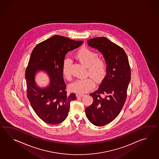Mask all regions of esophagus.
Segmentation results:
<instances>
[{
	"mask_svg": "<svg viewBox=\"0 0 159 159\" xmlns=\"http://www.w3.org/2000/svg\"><path fill=\"white\" fill-rule=\"evenodd\" d=\"M84 95V94H82V93H77V97H82Z\"/></svg>",
	"mask_w": 159,
	"mask_h": 159,
	"instance_id": "obj_1",
	"label": "esophagus"
}]
</instances>
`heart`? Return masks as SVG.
Returning a JSON list of instances; mask_svg holds the SVG:
<instances>
[{"instance_id":"heart-1","label":"heart","mask_w":159,"mask_h":159,"mask_svg":"<svg viewBox=\"0 0 159 159\" xmlns=\"http://www.w3.org/2000/svg\"><path fill=\"white\" fill-rule=\"evenodd\" d=\"M75 58L87 68V74L91 77L78 79L69 85L71 91L83 93L90 90L95 84V79L101 81L106 73V64L101 57L88 48H82L75 54ZM71 61L66 59L62 65V75L66 79L71 78Z\"/></svg>"}]
</instances>
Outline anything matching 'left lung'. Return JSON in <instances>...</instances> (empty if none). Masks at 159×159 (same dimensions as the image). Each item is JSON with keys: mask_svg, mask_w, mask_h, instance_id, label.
I'll use <instances>...</instances> for the list:
<instances>
[{"mask_svg": "<svg viewBox=\"0 0 159 159\" xmlns=\"http://www.w3.org/2000/svg\"><path fill=\"white\" fill-rule=\"evenodd\" d=\"M88 45L103 54L107 65L106 75L98 90L90 95L93 102L85 109L89 120L96 126H102L114 120L121 111L131 81V70L124 49L106 37H95Z\"/></svg>", "mask_w": 159, "mask_h": 159, "instance_id": "1", "label": "left lung"}]
</instances>
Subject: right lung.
Returning <instances> with one entry per match:
<instances>
[{"mask_svg": "<svg viewBox=\"0 0 159 159\" xmlns=\"http://www.w3.org/2000/svg\"><path fill=\"white\" fill-rule=\"evenodd\" d=\"M83 42L55 35L37 44L32 51L25 71L27 97L34 111L47 123L57 125L64 121L70 103L76 99L74 93L67 94L62 69L66 54ZM40 70L45 71L50 80L44 88L39 87L35 80Z\"/></svg>", "mask_w": 159, "mask_h": 159, "instance_id": "obj_1", "label": "right lung"}]
</instances>
